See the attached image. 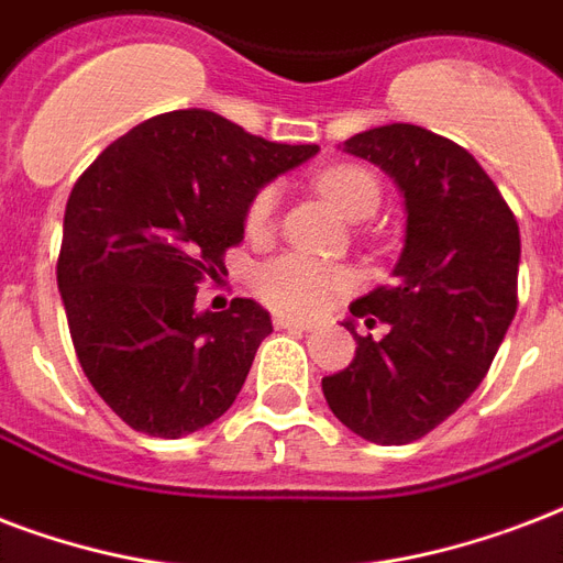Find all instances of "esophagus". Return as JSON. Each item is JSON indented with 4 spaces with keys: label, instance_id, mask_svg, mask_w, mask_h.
I'll return each instance as SVG.
<instances>
[{
    "label": "esophagus",
    "instance_id": "esophagus-1",
    "mask_svg": "<svg viewBox=\"0 0 563 563\" xmlns=\"http://www.w3.org/2000/svg\"><path fill=\"white\" fill-rule=\"evenodd\" d=\"M276 329H296V331H308L313 322L299 320V317H287V313H276Z\"/></svg>",
    "mask_w": 563,
    "mask_h": 563
}]
</instances>
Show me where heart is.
<instances>
[{"mask_svg":"<svg viewBox=\"0 0 563 563\" xmlns=\"http://www.w3.org/2000/svg\"><path fill=\"white\" fill-rule=\"evenodd\" d=\"M320 194L329 199L346 220H367L378 208V185L367 169L361 167H331L317 178ZM278 196L273 187H264L250 205L246 225L252 234L264 232L276 213ZM355 278L350 269L313 258L305 252H285L269 258L255 273V290L267 305L285 313H317L343 294H350Z\"/></svg>","mask_w":563,"mask_h":563,"instance_id":"b5f03b06","label":"heart"}]
</instances>
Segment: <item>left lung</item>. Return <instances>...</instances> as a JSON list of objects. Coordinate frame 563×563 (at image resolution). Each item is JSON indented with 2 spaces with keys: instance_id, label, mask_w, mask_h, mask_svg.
Here are the masks:
<instances>
[{
  "instance_id": "8db88e82",
  "label": "left lung",
  "mask_w": 563,
  "mask_h": 563,
  "mask_svg": "<svg viewBox=\"0 0 563 563\" xmlns=\"http://www.w3.org/2000/svg\"><path fill=\"white\" fill-rule=\"evenodd\" d=\"M343 152L385 169L408 217L394 285L350 305L355 358L322 378V394L358 438L402 446L482 385L517 313L520 229L478 161L420 125H378ZM376 321L388 325L382 339L357 334Z\"/></svg>"
}]
</instances>
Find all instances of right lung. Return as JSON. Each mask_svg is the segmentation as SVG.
<instances>
[{
    "label": "right lung",
    "instance_id": "1",
    "mask_svg": "<svg viewBox=\"0 0 563 563\" xmlns=\"http://www.w3.org/2000/svg\"><path fill=\"white\" fill-rule=\"evenodd\" d=\"M317 152L185 108L134 125L76 181L58 290L78 364L132 429L185 438L232 408L273 320L255 299L196 311V285L225 273L261 187Z\"/></svg>",
    "mask_w": 563,
    "mask_h": 563
}]
</instances>
